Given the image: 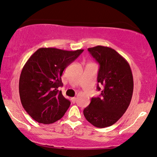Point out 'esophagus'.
Masks as SVG:
<instances>
[{
	"mask_svg": "<svg viewBox=\"0 0 157 157\" xmlns=\"http://www.w3.org/2000/svg\"><path fill=\"white\" fill-rule=\"evenodd\" d=\"M71 102H73V103H75L76 102V98H71Z\"/></svg>",
	"mask_w": 157,
	"mask_h": 157,
	"instance_id": "esophagus-1",
	"label": "esophagus"
}]
</instances>
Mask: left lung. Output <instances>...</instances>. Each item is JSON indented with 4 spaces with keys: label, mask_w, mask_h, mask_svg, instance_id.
<instances>
[{
    "label": "left lung",
    "mask_w": 157,
    "mask_h": 157,
    "mask_svg": "<svg viewBox=\"0 0 157 157\" xmlns=\"http://www.w3.org/2000/svg\"><path fill=\"white\" fill-rule=\"evenodd\" d=\"M88 50L99 64L98 75L100 97L93 98L83 110L84 117L97 128L112 126L119 120L131 103L133 92V78L127 60L109 47L98 45Z\"/></svg>",
    "instance_id": "1"
}]
</instances>
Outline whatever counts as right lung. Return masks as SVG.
<instances>
[{
	"mask_svg": "<svg viewBox=\"0 0 157 157\" xmlns=\"http://www.w3.org/2000/svg\"><path fill=\"white\" fill-rule=\"evenodd\" d=\"M83 51L40 48L26 62L19 91L24 109L36 121L52 124L64 115L71 102L57 88L63 86L61 76L64 69Z\"/></svg>",
	"mask_w": 157,
	"mask_h": 157,
	"instance_id": "1",
	"label": "right lung"
}]
</instances>
